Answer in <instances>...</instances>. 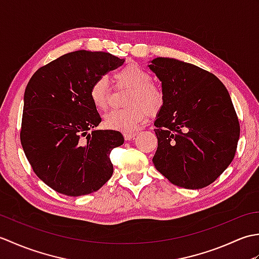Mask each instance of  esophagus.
Returning a JSON list of instances; mask_svg holds the SVG:
<instances>
[{
  "label": "esophagus",
  "mask_w": 259,
  "mask_h": 259,
  "mask_svg": "<svg viewBox=\"0 0 259 259\" xmlns=\"http://www.w3.org/2000/svg\"><path fill=\"white\" fill-rule=\"evenodd\" d=\"M136 136H137L136 131H131V133H125V134H123V137H124L125 140H131V139H133L134 137H136Z\"/></svg>",
  "instance_id": "esophagus-1"
}]
</instances>
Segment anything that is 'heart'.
Segmentation results:
<instances>
[{
	"instance_id": "obj_1",
	"label": "heart",
	"mask_w": 259,
	"mask_h": 259,
	"mask_svg": "<svg viewBox=\"0 0 259 259\" xmlns=\"http://www.w3.org/2000/svg\"><path fill=\"white\" fill-rule=\"evenodd\" d=\"M114 79L119 85L129 88L123 109L112 110L104 117V125L110 130L130 133L146 120L148 113L156 114L163 106V92L152 83L151 74L138 64H129L118 71ZM90 100L99 111L109 106L110 90L106 76H99L90 88Z\"/></svg>"
}]
</instances>
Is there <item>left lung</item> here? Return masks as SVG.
I'll return each instance as SVG.
<instances>
[{"label":"left lung","instance_id":"1","mask_svg":"<svg viewBox=\"0 0 259 259\" xmlns=\"http://www.w3.org/2000/svg\"><path fill=\"white\" fill-rule=\"evenodd\" d=\"M148 67L164 97L155 120L153 164L186 189L212 184L233 161L240 134L227 89L216 75L176 59L156 58Z\"/></svg>","mask_w":259,"mask_h":259}]
</instances>
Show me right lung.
<instances>
[{
  "mask_svg": "<svg viewBox=\"0 0 259 259\" xmlns=\"http://www.w3.org/2000/svg\"><path fill=\"white\" fill-rule=\"evenodd\" d=\"M123 62L108 52H70L41 67L25 88L21 144L33 171L60 194H91L111 178L110 152L124 139L97 129L101 118L89 92Z\"/></svg>",
  "mask_w": 259,
  "mask_h": 259,
  "instance_id": "obj_1",
  "label": "right lung"
}]
</instances>
